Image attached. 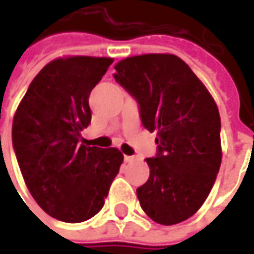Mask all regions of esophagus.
<instances>
[{"instance_id": "34e87169", "label": "esophagus", "mask_w": 254, "mask_h": 254, "mask_svg": "<svg viewBox=\"0 0 254 254\" xmlns=\"http://www.w3.org/2000/svg\"><path fill=\"white\" fill-rule=\"evenodd\" d=\"M124 161H126V162H134V161H135V157H132V155H124Z\"/></svg>"}]
</instances>
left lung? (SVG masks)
I'll use <instances>...</instances> for the list:
<instances>
[{"label": "left lung", "mask_w": 254, "mask_h": 254, "mask_svg": "<svg viewBox=\"0 0 254 254\" xmlns=\"http://www.w3.org/2000/svg\"><path fill=\"white\" fill-rule=\"evenodd\" d=\"M114 69L116 82L138 102L142 126L157 132V155L145 160L150 178L137 188L140 205L160 225L184 222L203 205L219 172L218 106L175 55L131 56Z\"/></svg>", "instance_id": "left-lung-1"}]
</instances>
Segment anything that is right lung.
<instances>
[{"label":"right lung","mask_w":254,"mask_h":254,"mask_svg":"<svg viewBox=\"0 0 254 254\" xmlns=\"http://www.w3.org/2000/svg\"><path fill=\"white\" fill-rule=\"evenodd\" d=\"M112 64V58H58L35 76L15 112L18 165L36 203L55 219L93 218L124 160L117 148L79 144L92 120L90 92Z\"/></svg>","instance_id":"add662e5"}]
</instances>
